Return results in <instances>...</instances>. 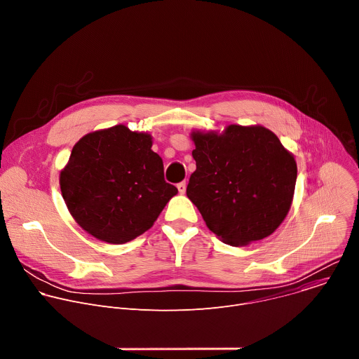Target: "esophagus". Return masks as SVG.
Listing matches in <instances>:
<instances>
[{"label":"esophagus","mask_w":359,"mask_h":359,"mask_svg":"<svg viewBox=\"0 0 359 359\" xmlns=\"http://www.w3.org/2000/svg\"><path fill=\"white\" fill-rule=\"evenodd\" d=\"M177 190H179L180 194H184V193H186V182H180V183L177 184Z\"/></svg>","instance_id":"34e87169"}]
</instances>
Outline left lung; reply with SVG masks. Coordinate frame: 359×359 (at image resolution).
<instances>
[{"mask_svg":"<svg viewBox=\"0 0 359 359\" xmlns=\"http://www.w3.org/2000/svg\"><path fill=\"white\" fill-rule=\"evenodd\" d=\"M186 194L224 243L262 240L285 219L297 182L294 156L263 126L230 125L223 135L193 132Z\"/></svg>","mask_w":359,"mask_h":359,"instance_id":"obj_1","label":"left lung"}]
</instances>
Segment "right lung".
<instances>
[{
    "instance_id": "obj_1",
    "label": "right lung",
    "mask_w": 359,
    "mask_h": 359,
    "mask_svg": "<svg viewBox=\"0 0 359 359\" xmlns=\"http://www.w3.org/2000/svg\"><path fill=\"white\" fill-rule=\"evenodd\" d=\"M147 133L118 125L83 136L72 149L60 184L67 208L89 234L123 244L149 230L177 189Z\"/></svg>"
}]
</instances>
